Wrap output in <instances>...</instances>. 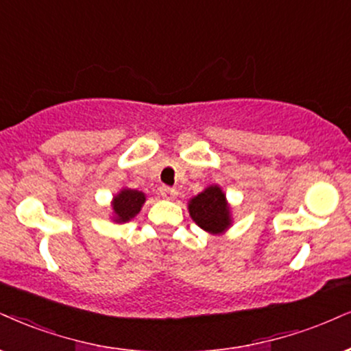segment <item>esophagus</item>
I'll list each match as a JSON object with an SVG mask.
<instances>
[{
    "instance_id": "obj_1",
    "label": "esophagus",
    "mask_w": 351,
    "mask_h": 351,
    "mask_svg": "<svg viewBox=\"0 0 351 351\" xmlns=\"http://www.w3.org/2000/svg\"><path fill=\"white\" fill-rule=\"evenodd\" d=\"M159 193H161V197L166 198V200H174L177 197V190L172 187H166V185H162V187L159 189Z\"/></svg>"
}]
</instances>
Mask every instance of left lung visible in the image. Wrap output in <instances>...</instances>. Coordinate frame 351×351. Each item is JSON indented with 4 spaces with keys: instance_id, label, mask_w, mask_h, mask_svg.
Here are the masks:
<instances>
[{
    "instance_id": "obj_1",
    "label": "left lung",
    "mask_w": 351,
    "mask_h": 351,
    "mask_svg": "<svg viewBox=\"0 0 351 351\" xmlns=\"http://www.w3.org/2000/svg\"><path fill=\"white\" fill-rule=\"evenodd\" d=\"M187 205L190 218L208 234L221 236L232 226V208L218 184L208 185L198 195L190 198Z\"/></svg>"
}]
</instances>
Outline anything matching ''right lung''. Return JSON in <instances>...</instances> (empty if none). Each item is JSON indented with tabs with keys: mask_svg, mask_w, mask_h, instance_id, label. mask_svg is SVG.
<instances>
[{
	"mask_svg": "<svg viewBox=\"0 0 351 351\" xmlns=\"http://www.w3.org/2000/svg\"><path fill=\"white\" fill-rule=\"evenodd\" d=\"M146 202V195L140 190L122 187L119 193L112 197V221L117 224L128 223L140 213Z\"/></svg>",
	"mask_w": 351,
	"mask_h": 351,
	"instance_id": "1",
	"label": "right lung"
}]
</instances>
